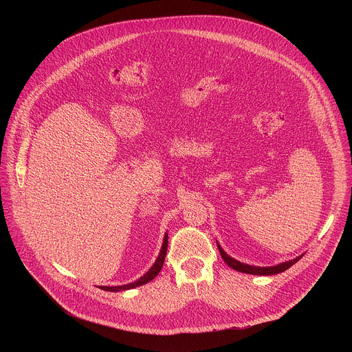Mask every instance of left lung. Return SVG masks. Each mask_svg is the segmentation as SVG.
Segmentation results:
<instances>
[{"mask_svg": "<svg viewBox=\"0 0 352 352\" xmlns=\"http://www.w3.org/2000/svg\"><path fill=\"white\" fill-rule=\"evenodd\" d=\"M217 245H218V251L221 253V256H222V258H223V261L229 265V267H232L233 270H236V271H239V272H244V274H251V275H263V276H268V275H275V274H280V272H283V271H286V270H289L293 264H296L300 258H301L303 254L301 256H297L296 258H293V260H289V261H285V263H280V264H276V265H272V267H256V265H250V264H244V263H241V261H239V260H236V258H233V257H230L226 252L222 250V247L217 243Z\"/></svg>", "mask_w": 352, "mask_h": 352, "instance_id": "8db88e82", "label": "left lung"}]
</instances>
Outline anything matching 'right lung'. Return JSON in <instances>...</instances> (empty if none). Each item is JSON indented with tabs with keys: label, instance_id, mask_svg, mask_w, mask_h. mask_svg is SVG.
I'll return each mask as SVG.
<instances>
[{
	"label": "right lung",
	"instance_id": "obj_1",
	"mask_svg": "<svg viewBox=\"0 0 352 352\" xmlns=\"http://www.w3.org/2000/svg\"><path fill=\"white\" fill-rule=\"evenodd\" d=\"M166 250H168V233H165L164 236V241H162V247H161V251L158 253L154 264L151 265V270L144 275L141 276L140 279H137L135 282H131L129 285H123V286H99L101 290H105V292H112V293H116V292H124V290H130V289H134V287H138V286H142L145 283H149L151 280H153L158 272L161 271L162 268V264H164V260H165V256H166Z\"/></svg>",
	"mask_w": 352,
	"mask_h": 352
}]
</instances>
